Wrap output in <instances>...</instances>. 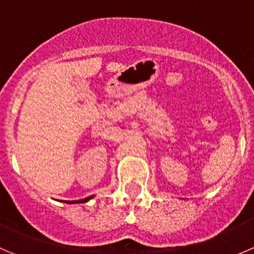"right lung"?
<instances>
[{
	"label": "right lung",
	"instance_id": "right-lung-1",
	"mask_svg": "<svg viewBox=\"0 0 254 254\" xmlns=\"http://www.w3.org/2000/svg\"><path fill=\"white\" fill-rule=\"evenodd\" d=\"M93 196H89V197L84 198V200H78V201H67V203H82V202H87L88 200H90Z\"/></svg>",
	"mask_w": 254,
	"mask_h": 254
}]
</instances>
